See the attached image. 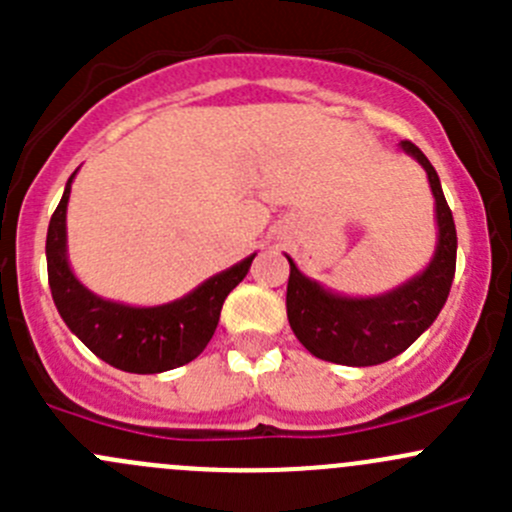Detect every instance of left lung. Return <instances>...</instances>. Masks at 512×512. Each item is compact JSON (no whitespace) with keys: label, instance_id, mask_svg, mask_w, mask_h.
<instances>
[{"label":"left lung","instance_id":"obj_1","mask_svg":"<svg viewBox=\"0 0 512 512\" xmlns=\"http://www.w3.org/2000/svg\"><path fill=\"white\" fill-rule=\"evenodd\" d=\"M409 156L423 165L436 198L438 245L426 270L406 285L379 297H342L312 282L289 260L287 319L294 337L317 359L344 366H374L411 347L433 324L446 304L456 275V225L443 198L436 168L421 148L401 141Z\"/></svg>","mask_w":512,"mask_h":512}]
</instances>
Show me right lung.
Here are the masks:
<instances>
[{
	"label": "right lung",
	"mask_w": 512,
	"mask_h": 512,
	"mask_svg": "<svg viewBox=\"0 0 512 512\" xmlns=\"http://www.w3.org/2000/svg\"><path fill=\"white\" fill-rule=\"evenodd\" d=\"M74 175L46 232L51 297L66 327L98 359L131 374H160L193 361L213 339L225 297L245 280L255 255L210 277L185 297L158 307H128L96 297L76 280L66 257V205Z\"/></svg>",
	"instance_id": "right-lung-1"
}]
</instances>
